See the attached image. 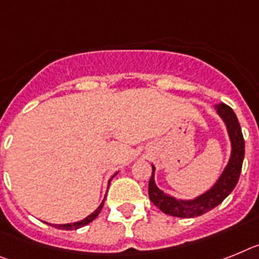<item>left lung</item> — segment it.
Here are the masks:
<instances>
[{"label": "left lung", "instance_id": "8db88e82", "mask_svg": "<svg viewBox=\"0 0 259 259\" xmlns=\"http://www.w3.org/2000/svg\"><path fill=\"white\" fill-rule=\"evenodd\" d=\"M218 113L224 120L227 129L229 133V138L232 142V154L229 159L228 165L224 169L223 175L218 180V183L204 194L199 195L193 201H179L176 198L164 194L160 189L155 185L154 170L152 167V176L148 183V197L156 207L160 208L164 213L177 218H195L203 215L207 211L217 207L218 204L231 194L241 173L242 161L245 155V142L242 137L241 126L238 123L237 117L231 107L224 103L215 105Z\"/></svg>", "mask_w": 259, "mask_h": 259}]
</instances>
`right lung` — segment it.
<instances>
[{
	"label": "right lung",
	"instance_id": "1",
	"mask_svg": "<svg viewBox=\"0 0 259 259\" xmlns=\"http://www.w3.org/2000/svg\"><path fill=\"white\" fill-rule=\"evenodd\" d=\"M103 204H104V201H103L102 204H100V206H99V207L96 208L95 212H92L91 215H90V217H87L86 219L80 220V222H76V223H71V224H58V226H57V224H52V226L56 227V228H58V229H66V231H70V229H78V228H80V227L87 226V224H89V223H91L92 220L96 219V217H98V215H99V212L102 211Z\"/></svg>",
	"mask_w": 259,
	"mask_h": 259
}]
</instances>
